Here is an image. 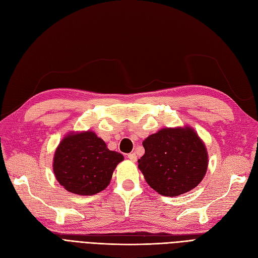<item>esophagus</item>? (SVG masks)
Here are the masks:
<instances>
[{"label": "esophagus", "instance_id": "34e87169", "mask_svg": "<svg viewBox=\"0 0 258 258\" xmlns=\"http://www.w3.org/2000/svg\"><path fill=\"white\" fill-rule=\"evenodd\" d=\"M127 157H128V159L129 160H131V161H137V155L135 154V153H130V154H128V156H127Z\"/></svg>", "mask_w": 258, "mask_h": 258}]
</instances>
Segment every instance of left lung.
Masks as SVG:
<instances>
[{
    "mask_svg": "<svg viewBox=\"0 0 258 258\" xmlns=\"http://www.w3.org/2000/svg\"><path fill=\"white\" fill-rule=\"evenodd\" d=\"M143 146L139 169L162 196L176 197L191 190L207 172L206 146L191 128L161 129L145 139Z\"/></svg>",
    "mask_w": 258,
    "mask_h": 258,
    "instance_id": "obj_1",
    "label": "left lung"
}]
</instances>
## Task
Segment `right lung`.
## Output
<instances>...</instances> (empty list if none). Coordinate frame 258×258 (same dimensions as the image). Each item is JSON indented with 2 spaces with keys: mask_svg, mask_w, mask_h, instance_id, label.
<instances>
[{
  "mask_svg": "<svg viewBox=\"0 0 258 258\" xmlns=\"http://www.w3.org/2000/svg\"><path fill=\"white\" fill-rule=\"evenodd\" d=\"M123 156L110 151L93 132L69 135L53 157V173L64 188L76 195L91 196L110 184L113 171Z\"/></svg>",
  "mask_w": 258,
  "mask_h": 258,
  "instance_id": "1",
  "label": "right lung"
}]
</instances>
